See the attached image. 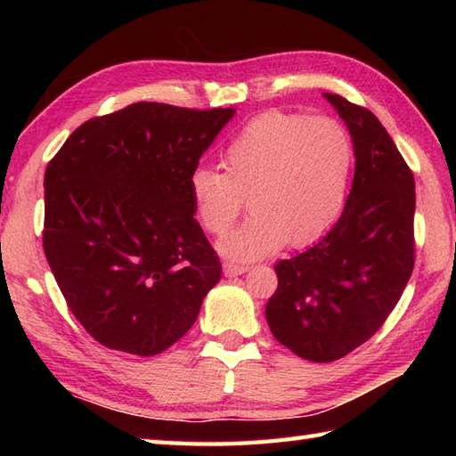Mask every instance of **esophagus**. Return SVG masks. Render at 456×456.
I'll return each instance as SVG.
<instances>
[{
    "instance_id": "esophagus-1",
    "label": "esophagus",
    "mask_w": 456,
    "mask_h": 456,
    "mask_svg": "<svg viewBox=\"0 0 456 456\" xmlns=\"http://www.w3.org/2000/svg\"><path fill=\"white\" fill-rule=\"evenodd\" d=\"M248 270V266L245 265H235V263H223V273H225L227 278H233V276H240L245 274Z\"/></svg>"
}]
</instances>
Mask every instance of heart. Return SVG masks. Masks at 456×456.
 <instances>
[{"label": "heart", "mask_w": 456, "mask_h": 456, "mask_svg": "<svg viewBox=\"0 0 456 456\" xmlns=\"http://www.w3.org/2000/svg\"><path fill=\"white\" fill-rule=\"evenodd\" d=\"M354 162L353 141L329 118L266 111L250 119L221 152L223 170L200 167L190 176L193 217L213 237L248 219L219 243L235 260L276 253L286 243L312 245L341 213Z\"/></svg>", "instance_id": "heart-1"}]
</instances>
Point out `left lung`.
Masks as SVG:
<instances>
[{
	"label": "left lung",
	"instance_id": "obj_1",
	"mask_svg": "<svg viewBox=\"0 0 456 456\" xmlns=\"http://www.w3.org/2000/svg\"><path fill=\"white\" fill-rule=\"evenodd\" d=\"M346 125L354 180L341 217L314 247L274 266L266 322L278 343L331 362L368 341L398 304L413 270L415 182L372 111L323 94Z\"/></svg>",
	"mask_w": 456,
	"mask_h": 456
}]
</instances>
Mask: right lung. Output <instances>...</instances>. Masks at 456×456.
<instances>
[{
	"mask_svg": "<svg viewBox=\"0 0 456 456\" xmlns=\"http://www.w3.org/2000/svg\"><path fill=\"white\" fill-rule=\"evenodd\" d=\"M233 115L139 102L86 121L48 162L45 255L70 312L103 346L167 351L219 282L190 176Z\"/></svg>",
	"mask_w": 456,
	"mask_h": 456,
	"instance_id": "add662e5",
	"label": "right lung"
}]
</instances>
